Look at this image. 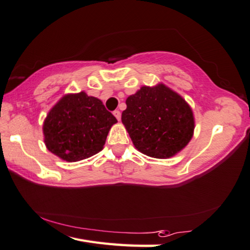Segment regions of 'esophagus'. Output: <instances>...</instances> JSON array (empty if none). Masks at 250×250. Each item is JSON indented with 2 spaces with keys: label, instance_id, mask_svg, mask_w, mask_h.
Returning a JSON list of instances; mask_svg holds the SVG:
<instances>
[{
  "label": "esophagus",
  "instance_id": "1",
  "mask_svg": "<svg viewBox=\"0 0 250 250\" xmlns=\"http://www.w3.org/2000/svg\"><path fill=\"white\" fill-rule=\"evenodd\" d=\"M113 116H115L118 120L121 119V112L119 110H115L113 111Z\"/></svg>",
  "mask_w": 250,
  "mask_h": 250
}]
</instances>
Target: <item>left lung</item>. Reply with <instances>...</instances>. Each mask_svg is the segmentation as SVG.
Listing matches in <instances>:
<instances>
[{
  "label": "left lung",
  "instance_id": "left-lung-1",
  "mask_svg": "<svg viewBox=\"0 0 250 250\" xmlns=\"http://www.w3.org/2000/svg\"><path fill=\"white\" fill-rule=\"evenodd\" d=\"M121 121L135 148L154 158H170L193 137L194 117L183 96L163 83L142 86L126 98Z\"/></svg>",
  "mask_w": 250,
  "mask_h": 250
}]
</instances>
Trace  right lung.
Listing matches in <instances>:
<instances>
[{
  "label": "right lung",
  "instance_id": "add662e5",
  "mask_svg": "<svg viewBox=\"0 0 250 250\" xmlns=\"http://www.w3.org/2000/svg\"><path fill=\"white\" fill-rule=\"evenodd\" d=\"M117 119L101 99L85 92L65 94L43 121V141L65 162H79L101 152Z\"/></svg>",
  "mask_w": 250,
  "mask_h": 250
}]
</instances>
